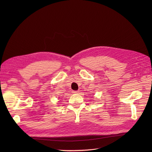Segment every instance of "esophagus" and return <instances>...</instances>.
Returning <instances> with one entry per match:
<instances>
[{"label": "esophagus", "instance_id": "1", "mask_svg": "<svg viewBox=\"0 0 152 152\" xmlns=\"http://www.w3.org/2000/svg\"><path fill=\"white\" fill-rule=\"evenodd\" d=\"M72 92H73L74 93H78V91H73Z\"/></svg>", "mask_w": 152, "mask_h": 152}]
</instances>
